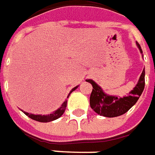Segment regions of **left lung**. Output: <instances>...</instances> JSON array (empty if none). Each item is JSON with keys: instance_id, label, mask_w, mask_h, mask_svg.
Wrapping results in <instances>:
<instances>
[{"instance_id": "left-lung-1", "label": "left lung", "mask_w": 155, "mask_h": 155, "mask_svg": "<svg viewBox=\"0 0 155 155\" xmlns=\"http://www.w3.org/2000/svg\"><path fill=\"white\" fill-rule=\"evenodd\" d=\"M141 53H143L142 48L137 42ZM86 81L92 85V91L90 96V106L91 108L102 116L105 117H116L126 113L134 104L137 102L145 86V70L140 76L137 86L132 91L129 92L128 97L119 98L114 96H108L105 94L102 88L92 80H86Z\"/></svg>"}]
</instances>
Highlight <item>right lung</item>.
Listing matches in <instances>:
<instances>
[{"label": "right lung", "mask_w": 155, "mask_h": 155, "mask_svg": "<svg viewBox=\"0 0 155 155\" xmlns=\"http://www.w3.org/2000/svg\"><path fill=\"white\" fill-rule=\"evenodd\" d=\"M77 88V86H75L74 88H73L71 91H70V93L74 91L75 89ZM69 93V94H70ZM66 107H67V100L66 101H64V104H62V106L60 107L58 110H56L55 112H53L52 114H48V115H41V114H29V113H26V112H24V113L29 117L30 119H32L34 120H36V121L39 122H50L52 121V120H55L57 119H58L59 117H61L62 115H63V114L64 113V111H65V109H66Z\"/></svg>", "instance_id": "add662e5"}]
</instances>
